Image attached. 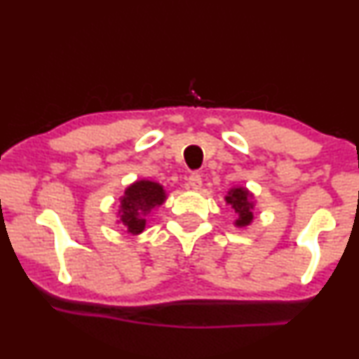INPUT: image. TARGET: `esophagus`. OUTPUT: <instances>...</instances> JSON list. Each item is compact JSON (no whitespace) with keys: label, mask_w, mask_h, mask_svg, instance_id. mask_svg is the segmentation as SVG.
I'll use <instances>...</instances> for the list:
<instances>
[{"label":"esophagus","mask_w":359,"mask_h":359,"mask_svg":"<svg viewBox=\"0 0 359 359\" xmlns=\"http://www.w3.org/2000/svg\"><path fill=\"white\" fill-rule=\"evenodd\" d=\"M189 185L194 189V191H198L202 187V175L198 174H192L189 177Z\"/></svg>","instance_id":"esophagus-1"}]
</instances>
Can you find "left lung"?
I'll return each mask as SVG.
<instances>
[{"label":"left lung","instance_id":"1","mask_svg":"<svg viewBox=\"0 0 359 359\" xmlns=\"http://www.w3.org/2000/svg\"><path fill=\"white\" fill-rule=\"evenodd\" d=\"M226 198V204L232 207V210L236 212V221L234 226L237 229H245L252 224L254 219V207H256V202H254V194L249 191V189L241 187V185H236V187L229 189Z\"/></svg>","mask_w":359,"mask_h":359}]
</instances>
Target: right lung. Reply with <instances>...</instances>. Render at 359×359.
Returning a JSON list of instances; mask_svg holds the SVG:
<instances>
[{"mask_svg":"<svg viewBox=\"0 0 359 359\" xmlns=\"http://www.w3.org/2000/svg\"><path fill=\"white\" fill-rule=\"evenodd\" d=\"M167 201V192L162 184L155 180L140 179L125 189L118 204V221L130 236H138L145 231L147 215Z\"/></svg>","mask_w":359,"mask_h":359,"instance_id":"add662e5","label":"right lung"}]
</instances>
